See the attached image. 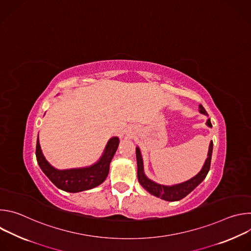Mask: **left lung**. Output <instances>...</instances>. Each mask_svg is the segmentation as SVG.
<instances>
[{"label": "left lung", "instance_id": "left-lung-1", "mask_svg": "<svg viewBox=\"0 0 251 251\" xmlns=\"http://www.w3.org/2000/svg\"><path fill=\"white\" fill-rule=\"evenodd\" d=\"M199 111L201 114H203L205 116H208L205 109L203 108V106L200 104L199 106ZM206 126L209 128L212 127L210 123V119L207 118L206 120ZM212 148H213V143L210 141L209 143V147H208V153H207V158L205 159V162L201 168V170L190 180L180 183V184H176L172 186H166V185H161L158 184L152 180L145 175L144 172V164H143V158L141 155V151L139 147H136V158H137V167H138V181L140 185L144 188L148 193L151 195L160 198L164 201H176L184 199L186 196H188L191 192H193L203 180L205 178L209 168H210V161H211V155H212Z\"/></svg>", "mask_w": 251, "mask_h": 251}]
</instances>
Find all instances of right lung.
I'll list each match as a JSON object with an SVG mask.
<instances>
[{"label":"right lung","mask_w":251,"mask_h":251,"mask_svg":"<svg viewBox=\"0 0 251 251\" xmlns=\"http://www.w3.org/2000/svg\"><path fill=\"white\" fill-rule=\"evenodd\" d=\"M119 143L120 140L118 137L110 138L107 142L102 156L91 166L58 170L52 167L45 158L38 136L35 156L40 168L54 186L64 192L79 193L93 189L106 180L109 173L110 163L117 151Z\"/></svg>","instance_id":"1"}]
</instances>
